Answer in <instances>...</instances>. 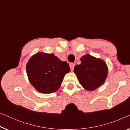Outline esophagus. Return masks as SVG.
Masks as SVG:
<instances>
[{
    "label": "esophagus",
    "instance_id": "1",
    "mask_svg": "<svg viewBox=\"0 0 130 130\" xmlns=\"http://www.w3.org/2000/svg\"><path fill=\"white\" fill-rule=\"evenodd\" d=\"M70 67L71 70H72V71L73 70L74 67V64L73 63H71L70 64Z\"/></svg>",
    "mask_w": 130,
    "mask_h": 130
}]
</instances>
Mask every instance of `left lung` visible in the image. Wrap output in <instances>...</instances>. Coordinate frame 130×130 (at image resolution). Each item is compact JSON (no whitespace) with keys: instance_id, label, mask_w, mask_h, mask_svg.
<instances>
[{"instance_id":"obj_1","label":"left lung","mask_w":130,"mask_h":130,"mask_svg":"<svg viewBox=\"0 0 130 130\" xmlns=\"http://www.w3.org/2000/svg\"><path fill=\"white\" fill-rule=\"evenodd\" d=\"M80 64L76 65L74 72L82 86L87 90H94L105 82L108 67L104 60L86 54L80 58Z\"/></svg>"}]
</instances>
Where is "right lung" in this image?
Returning <instances> with one entry per match:
<instances>
[{
  "instance_id": "1",
  "label": "right lung",
  "mask_w": 130,
  "mask_h": 130,
  "mask_svg": "<svg viewBox=\"0 0 130 130\" xmlns=\"http://www.w3.org/2000/svg\"><path fill=\"white\" fill-rule=\"evenodd\" d=\"M28 79L35 89L42 93H51L61 86L64 76L70 72L66 61H62L54 54L38 53L26 64Z\"/></svg>"
}]
</instances>
